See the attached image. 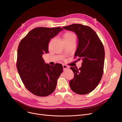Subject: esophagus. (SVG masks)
Wrapping results in <instances>:
<instances>
[{
	"label": "esophagus",
	"instance_id": "1",
	"mask_svg": "<svg viewBox=\"0 0 122 122\" xmlns=\"http://www.w3.org/2000/svg\"><path fill=\"white\" fill-rule=\"evenodd\" d=\"M62 67H63L64 70H66V69H68L69 68V67H68V66H67V65H62Z\"/></svg>",
	"mask_w": 122,
	"mask_h": 122
}]
</instances>
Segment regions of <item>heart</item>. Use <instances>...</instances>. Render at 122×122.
I'll return each instance as SVG.
<instances>
[{
    "instance_id": "heart-1",
    "label": "heart",
    "mask_w": 122,
    "mask_h": 122,
    "mask_svg": "<svg viewBox=\"0 0 122 122\" xmlns=\"http://www.w3.org/2000/svg\"><path fill=\"white\" fill-rule=\"evenodd\" d=\"M76 36L73 32L68 31L65 32L63 35V40L65 41H76Z\"/></svg>"
}]
</instances>
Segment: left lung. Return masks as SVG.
Segmentation results:
<instances>
[{"label": "left lung", "mask_w": 122, "mask_h": 122, "mask_svg": "<svg viewBox=\"0 0 122 122\" xmlns=\"http://www.w3.org/2000/svg\"><path fill=\"white\" fill-rule=\"evenodd\" d=\"M66 30L74 32L78 39L75 56L82 61L79 69L71 67L74 74L70 81L71 90L79 95L93 91L100 81L103 73L105 51L96 33L89 26L73 24L62 27Z\"/></svg>", "instance_id": "8db88e82"}]
</instances>
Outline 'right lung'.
<instances>
[{
    "instance_id": "1",
    "label": "right lung",
    "mask_w": 122,
    "mask_h": 122,
    "mask_svg": "<svg viewBox=\"0 0 122 122\" xmlns=\"http://www.w3.org/2000/svg\"><path fill=\"white\" fill-rule=\"evenodd\" d=\"M63 28L37 27L32 29L21 41L17 52V68L27 89L35 95L45 97L55 90L58 77L63 71L62 65L52 66L43 59L48 53V44Z\"/></svg>"
}]
</instances>
